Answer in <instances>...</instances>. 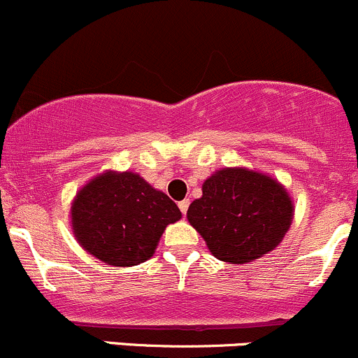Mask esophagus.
I'll return each instance as SVG.
<instances>
[{"mask_svg": "<svg viewBox=\"0 0 358 358\" xmlns=\"http://www.w3.org/2000/svg\"><path fill=\"white\" fill-rule=\"evenodd\" d=\"M187 208H189V200L179 201V210H180V213H182V215H186Z\"/></svg>", "mask_w": 358, "mask_h": 358, "instance_id": "1", "label": "esophagus"}]
</instances>
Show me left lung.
<instances>
[{
    "instance_id": "left-lung-1",
    "label": "left lung",
    "mask_w": 358,
    "mask_h": 358,
    "mask_svg": "<svg viewBox=\"0 0 358 358\" xmlns=\"http://www.w3.org/2000/svg\"><path fill=\"white\" fill-rule=\"evenodd\" d=\"M201 189L203 196L187 208V220L219 260L245 264L272 252L293 219L285 187L248 169L215 172Z\"/></svg>"
}]
</instances>
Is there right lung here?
Wrapping results in <instances>:
<instances>
[{
    "mask_svg": "<svg viewBox=\"0 0 358 358\" xmlns=\"http://www.w3.org/2000/svg\"><path fill=\"white\" fill-rule=\"evenodd\" d=\"M179 219L178 205L132 172L98 176L79 191L72 205L77 241L115 267L148 260L165 227Z\"/></svg>",
    "mask_w": 358,
    "mask_h": 358,
    "instance_id": "obj_1",
    "label": "right lung"
}]
</instances>
